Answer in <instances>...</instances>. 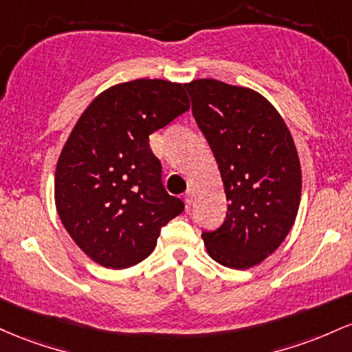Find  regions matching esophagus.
I'll use <instances>...</instances> for the list:
<instances>
[{
  "instance_id": "1",
  "label": "esophagus",
  "mask_w": 352,
  "mask_h": 352,
  "mask_svg": "<svg viewBox=\"0 0 352 352\" xmlns=\"http://www.w3.org/2000/svg\"><path fill=\"white\" fill-rule=\"evenodd\" d=\"M192 197H195V188L189 186L186 189V192H184V201H186V204L192 203Z\"/></svg>"
}]
</instances>
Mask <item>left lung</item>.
<instances>
[{
    "label": "left lung",
    "instance_id": "left-lung-1",
    "mask_svg": "<svg viewBox=\"0 0 352 352\" xmlns=\"http://www.w3.org/2000/svg\"><path fill=\"white\" fill-rule=\"evenodd\" d=\"M184 88L229 203L224 223L201 236L216 263L248 270L281 246L298 214L301 164L293 136L274 106L250 88L218 80Z\"/></svg>",
    "mask_w": 352,
    "mask_h": 352
}]
</instances>
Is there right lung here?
<instances>
[{"instance_id":"right-lung-1","label":"right lung","mask_w":352,"mask_h":352,"mask_svg":"<svg viewBox=\"0 0 352 352\" xmlns=\"http://www.w3.org/2000/svg\"><path fill=\"white\" fill-rule=\"evenodd\" d=\"M189 109L183 85L134 80L102 91L81 114L56 164L54 199L66 231L111 270L151 254L184 203L168 195L149 134Z\"/></svg>"}]
</instances>
